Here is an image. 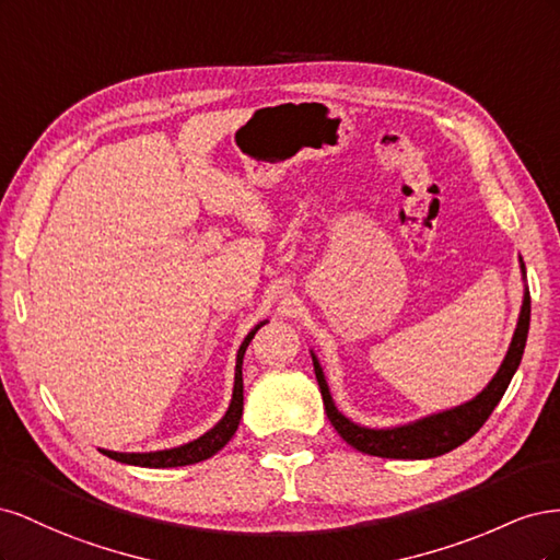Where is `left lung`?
I'll return each instance as SVG.
<instances>
[{
	"mask_svg": "<svg viewBox=\"0 0 560 560\" xmlns=\"http://www.w3.org/2000/svg\"><path fill=\"white\" fill-rule=\"evenodd\" d=\"M518 264H521V276H523V301H521V313H518L512 343L506 348V354L500 369L495 371V376L488 381V385L481 389V393L463 404L451 406V409L422 416L418 420L404 422V425H395V428L360 425V422H352L348 416H343L336 409L327 378H325V371H322L317 354L311 350L315 378L319 385L322 401H325L327 418L331 420L334 430L343 436V442H348L352 448H358L362 453L378 455V457H395V460H428V457L444 455L457 448L460 444H465L469 436L479 432V428L488 420V416L493 413L498 401L502 399L504 389L510 387L516 369L521 364L525 341H528L530 292H528V284H525V264L521 257H518Z\"/></svg>",
	"mask_w": 560,
	"mask_h": 560,
	"instance_id": "8db88e82",
	"label": "left lung"
}]
</instances>
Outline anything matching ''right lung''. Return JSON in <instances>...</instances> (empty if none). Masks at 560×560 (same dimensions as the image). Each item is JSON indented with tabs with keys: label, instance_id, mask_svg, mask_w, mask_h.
I'll return each instance as SVG.
<instances>
[{
	"label": "right lung",
	"instance_id": "add662e5",
	"mask_svg": "<svg viewBox=\"0 0 560 560\" xmlns=\"http://www.w3.org/2000/svg\"><path fill=\"white\" fill-rule=\"evenodd\" d=\"M266 322L268 319L259 322V325L245 336V341L238 348V354H235V378H233L231 404H229L226 413L222 416V420H219L212 430L200 434L189 444H182L175 448H163V451H149V453H121V451H107V448H97V451L105 453L116 463L138 465V467H156V469L159 467L194 465L200 460H208V457H212L217 451H222L231 442L235 430H238L241 418H243V358H245V350L254 338V334H257L266 325Z\"/></svg>",
	"mask_w": 560,
	"mask_h": 560
}]
</instances>
